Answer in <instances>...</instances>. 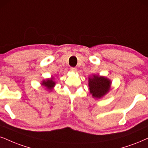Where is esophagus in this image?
Masks as SVG:
<instances>
[{
  "label": "esophagus",
  "mask_w": 148,
  "mask_h": 148,
  "mask_svg": "<svg viewBox=\"0 0 148 148\" xmlns=\"http://www.w3.org/2000/svg\"><path fill=\"white\" fill-rule=\"evenodd\" d=\"M70 69H71V71H72V72H76L77 70V68H75V67H71Z\"/></svg>",
  "instance_id": "esophagus-1"
}]
</instances>
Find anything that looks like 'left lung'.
Masks as SVG:
<instances>
[{"mask_svg": "<svg viewBox=\"0 0 148 148\" xmlns=\"http://www.w3.org/2000/svg\"><path fill=\"white\" fill-rule=\"evenodd\" d=\"M111 82L104 77L93 75V77L89 78L88 86L90 93L95 98H100L110 90Z\"/></svg>", "mask_w": 148, "mask_h": 148, "instance_id": "left-lung-1", "label": "left lung"}]
</instances>
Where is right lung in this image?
I'll use <instances>...</instances> for the list:
<instances>
[{"label": "right lung", "mask_w": 148, "mask_h": 148, "mask_svg": "<svg viewBox=\"0 0 148 148\" xmlns=\"http://www.w3.org/2000/svg\"><path fill=\"white\" fill-rule=\"evenodd\" d=\"M42 85L45 86H47V88H51V87L55 85V82L53 81V79H47L46 82H43L42 83Z\"/></svg>", "instance_id": "1"}]
</instances>
